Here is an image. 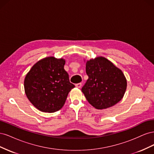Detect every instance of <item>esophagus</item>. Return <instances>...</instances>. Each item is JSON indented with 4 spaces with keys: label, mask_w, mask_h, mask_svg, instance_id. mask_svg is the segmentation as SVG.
I'll use <instances>...</instances> for the list:
<instances>
[{
    "label": "esophagus",
    "mask_w": 154,
    "mask_h": 154,
    "mask_svg": "<svg viewBox=\"0 0 154 154\" xmlns=\"http://www.w3.org/2000/svg\"><path fill=\"white\" fill-rule=\"evenodd\" d=\"M82 83H76V84L75 85H76V87H77V88H80L81 87H82Z\"/></svg>",
    "instance_id": "esophagus-1"
}]
</instances>
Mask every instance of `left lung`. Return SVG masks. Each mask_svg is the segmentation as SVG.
Masks as SVG:
<instances>
[{
    "label": "left lung",
    "mask_w": 154,
    "mask_h": 154,
    "mask_svg": "<svg viewBox=\"0 0 154 154\" xmlns=\"http://www.w3.org/2000/svg\"><path fill=\"white\" fill-rule=\"evenodd\" d=\"M88 76L82 88L87 100L97 109L112 106L123 98L127 88L124 74L109 60L97 57L86 63Z\"/></svg>",
    "instance_id": "1"
}]
</instances>
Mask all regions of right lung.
<instances>
[{"label": "right lung", "mask_w": 154, "mask_h": 154, "mask_svg": "<svg viewBox=\"0 0 154 154\" xmlns=\"http://www.w3.org/2000/svg\"><path fill=\"white\" fill-rule=\"evenodd\" d=\"M62 58L48 57L32 67L24 80L27 98L36 109L54 112L65 104L69 92L74 87L63 68Z\"/></svg>", "instance_id": "add662e5"}]
</instances>
